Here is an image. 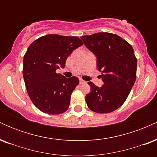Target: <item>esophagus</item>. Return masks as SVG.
<instances>
[{
	"instance_id": "34e87169",
	"label": "esophagus",
	"mask_w": 157,
	"mask_h": 157,
	"mask_svg": "<svg viewBox=\"0 0 157 157\" xmlns=\"http://www.w3.org/2000/svg\"><path fill=\"white\" fill-rule=\"evenodd\" d=\"M79 81H80V84H83V83H85V82H86V81L83 80L82 79H81V78L79 79Z\"/></svg>"
}]
</instances>
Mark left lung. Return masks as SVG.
<instances>
[{
  "mask_svg": "<svg viewBox=\"0 0 157 157\" xmlns=\"http://www.w3.org/2000/svg\"><path fill=\"white\" fill-rule=\"evenodd\" d=\"M81 39L96 55L104 82L101 88L88 82L91 91L86 96V104L96 113L112 112L125 102L136 80L137 60L134 49L125 40L109 32L84 35Z\"/></svg>",
  "mask_w": 157,
  "mask_h": 157,
  "instance_id": "1",
  "label": "left lung"
}]
</instances>
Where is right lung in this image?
Masks as SVG:
<instances>
[{
	"label": "right lung",
	"instance_id": "obj_1",
	"mask_svg": "<svg viewBox=\"0 0 157 157\" xmlns=\"http://www.w3.org/2000/svg\"><path fill=\"white\" fill-rule=\"evenodd\" d=\"M82 44L75 36L47 35L27 48L23 67L25 86L32 102L42 112L55 115L67 111L79 79L66 78L56 70L64 67L73 50Z\"/></svg>",
	"mask_w": 157,
	"mask_h": 157
}]
</instances>
